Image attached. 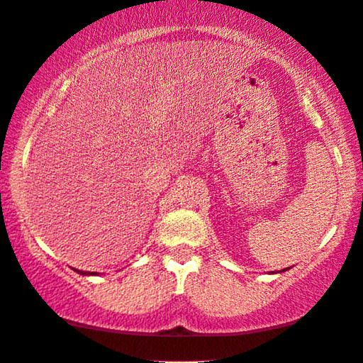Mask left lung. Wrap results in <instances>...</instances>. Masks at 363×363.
<instances>
[{
	"label": "left lung",
	"mask_w": 363,
	"mask_h": 363,
	"mask_svg": "<svg viewBox=\"0 0 363 363\" xmlns=\"http://www.w3.org/2000/svg\"><path fill=\"white\" fill-rule=\"evenodd\" d=\"M284 270H286V269H284ZM284 270H282V272H284Z\"/></svg>",
	"instance_id": "1"
}]
</instances>
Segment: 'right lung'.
Returning a JSON list of instances; mask_svg holds the SVG:
<instances>
[{"mask_svg":"<svg viewBox=\"0 0 363 363\" xmlns=\"http://www.w3.org/2000/svg\"><path fill=\"white\" fill-rule=\"evenodd\" d=\"M77 274H81V275H96L94 272H83V270H77V269H74Z\"/></svg>","mask_w":363,"mask_h":363,"instance_id":"obj_1","label":"right lung"}]
</instances>
